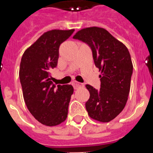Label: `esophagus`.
<instances>
[{"instance_id": "34e87169", "label": "esophagus", "mask_w": 153, "mask_h": 153, "mask_svg": "<svg viewBox=\"0 0 153 153\" xmlns=\"http://www.w3.org/2000/svg\"><path fill=\"white\" fill-rule=\"evenodd\" d=\"M72 85H73V87H74V89H77L78 88L81 87V86H82V83L78 82H74L72 83Z\"/></svg>"}]
</instances>
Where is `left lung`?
Instances as JSON below:
<instances>
[{
    "label": "left lung",
    "mask_w": 153,
    "mask_h": 153,
    "mask_svg": "<svg viewBox=\"0 0 153 153\" xmlns=\"http://www.w3.org/2000/svg\"><path fill=\"white\" fill-rule=\"evenodd\" d=\"M73 38L90 48L95 66L101 71L100 89L85 85L90 94L86 111L92 119L108 123L123 111L128 99L133 74L130 53L122 42L100 27L81 30Z\"/></svg>",
    "instance_id": "8db88e82"
}]
</instances>
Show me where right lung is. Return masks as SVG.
<instances>
[{
    "label": "right lung",
    "instance_id": "add662e5",
    "mask_svg": "<svg viewBox=\"0 0 153 153\" xmlns=\"http://www.w3.org/2000/svg\"><path fill=\"white\" fill-rule=\"evenodd\" d=\"M74 30H53L45 33L23 53L19 79L27 108L41 123L59 125L68 116V105L74 89L71 85L56 86L50 71L56 68L59 45Z\"/></svg>",
    "mask_w": 153,
    "mask_h": 153
}]
</instances>
